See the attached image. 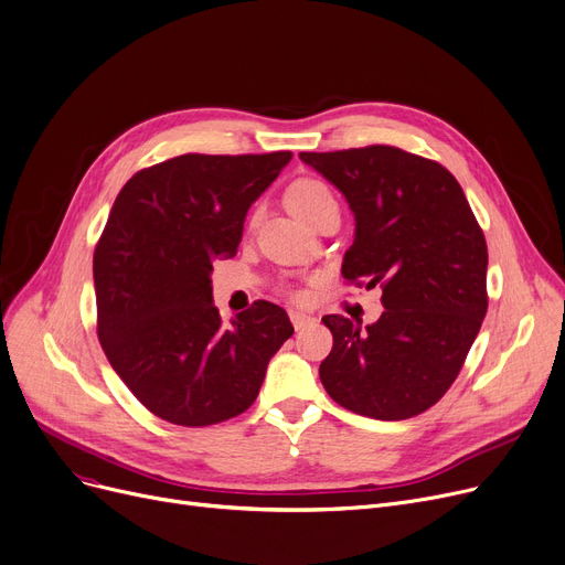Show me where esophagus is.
Returning <instances> with one entry per match:
<instances>
[{
	"label": "esophagus",
	"instance_id": "34e87169",
	"mask_svg": "<svg viewBox=\"0 0 565 565\" xmlns=\"http://www.w3.org/2000/svg\"><path fill=\"white\" fill-rule=\"evenodd\" d=\"M290 322H292L295 330H305L307 324L313 322V318L307 316V313H302V311H290Z\"/></svg>",
	"mask_w": 565,
	"mask_h": 565
}]
</instances>
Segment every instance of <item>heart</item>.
<instances>
[{
	"instance_id": "1",
	"label": "heart",
	"mask_w": 565,
	"mask_h": 565,
	"mask_svg": "<svg viewBox=\"0 0 565 565\" xmlns=\"http://www.w3.org/2000/svg\"><path fill=\"white\" fill-rule=\"evenodd\" d=\"M332 192L330 188L313 181V178H305V181H298L290 190H288V207L295 213V217H300L309 211H313L316 205L324 203V201H332Z\"/></svg>"
}]
</instances>
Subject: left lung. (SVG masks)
Masks as SVG:
<instances>
[{
  "label": "left lung",
  "instance_id": "1",
  "mask_svg": "<svg viewBox=\"0 0 565 565\" xmlns=\"http://www.w3.org/2000/svg\"><path fill=\"white\" fill-rule=\"evenodd\" d=\"M354 215L348 281L382 288L366 324L324 316L334 345L320 382L345 409L380 422L417 417L458 377L488 311V247L451 171L394 146L300 153Z\"/></svg>",
  "mask_w": 565,
  "mask_h": 565
}]
</instances>
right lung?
<instances>
[{
    "label": "right lung",
    "mask_w": 565,
    "mask_h": 565,
    "mask_svg": "<svg viewBox=\"0 0 565 565\" xmlns=\"http://www.w3.org/2000/svg\"><path fill=\"white\" fill-rule=\"evenodd\" d=\"M290 158L178 156L137 171L111 205L94 254L98 339L137 401L169 424L243 414L292 337L273 302L224 324L211 286L213 260L235 254L249 205Z\"/></svg>",
    "instance_id": "add662e5"
}]
</instances>
